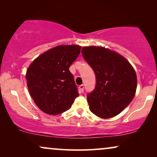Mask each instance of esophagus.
Listing matches in <instances>:
<instances>
[{
  "instance_id": "esophagus-1",
  "label": "esophagus",
  "mask_w": 157,
  "mask_h": 157,
  "mask_svg": "<svg viewBox=\"0 0 157 157\" xmlns=\"http://www.w3.org/2000/svg\"><path fill=\"white\" fill-rule=\"evenodd\" d=\"M78 89H79V91H80V93H83V91H84V86L83 84L79 86Z\"/></svg>"
}]
</instances>
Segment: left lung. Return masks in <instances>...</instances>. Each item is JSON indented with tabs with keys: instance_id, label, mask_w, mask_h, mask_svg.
<instances>
[{
	"instance_id": "8db88e82",
	"label": "left lung",
	"mask_w": 157,
	"mask_h": 157,
	"mask_svg": "<svg viewBox=\"0 0 157 157\" xmlns=\"http://www.w3.org/2000/svg\"><path fill=\"white\" fill-rule=\"evenodd\" d=\"M81 53L96 75L95 89L87 95L90 110L102 119L118 115L135 96L134 68L121 55L104 47H83Z\"/></svg>"
}]
</instances>
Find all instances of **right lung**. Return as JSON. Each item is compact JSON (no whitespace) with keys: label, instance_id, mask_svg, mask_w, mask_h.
<instances>
[{"label":"right lung","instance_id":"add662e5","mask_svg":"<svg viewBox=\"0 0 157 157\" xmlns=\"http://www.w3.org/2000/svg\"><path fill=\"white\" fill-rule=\"evenodd\" d=\"M81 48L78 45L54 47L36 58L27 69L25 78L30 95L44 113H63L78 96L69 67L78 56Z\"/></svg>","mask_w":157,"mask_h":157}]
</instances>
